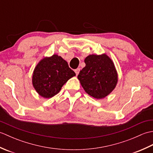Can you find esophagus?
Wrapping results in <instances>:
<instances>
[{
	"label": "esophagus",
	"mask_w": 153,
	"mask_h": 153,
	"mask_svg": "<svg viewBox=\"0 0 153 153\" xmlns=\"http://www.w3.org/2000/svg\"><path fill=\"white\" fill-rule=\"evenodd\" d=\"M79 70H80L79 68H77V69H76V70H74L75 73H76V76H77V75H78V74L79 72Z\"/></svg>",
	"instance_id": "1"
}]
</instances>
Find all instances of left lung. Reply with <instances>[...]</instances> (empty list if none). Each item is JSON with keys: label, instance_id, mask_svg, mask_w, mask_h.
Returning <instances> with one entry per match:
<instances>
[{"label": "left lung", "instance_id": "1", "mask_svg": "<svg viewBox=\"0 0 153 153\" xmlns=\"http://www.w3.org/2000/svg\"><path fill=\"white\" fill-rule=\"evenodd\" d=\"M85 66L77 78L85 91L97 99L111 93L118 83V76L112 60L106 54H90L84 60Z\"/></svg>", "mask_w": 153, "mask_h": 153}]
</instances>
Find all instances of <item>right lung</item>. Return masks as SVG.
<instances>
[{
	"instance_id": "obj_1",
	"label": "right lung",
	"mask_w": 153,
	"mask_h": 153,
	"mask_svg": "<svg viewBox=\"0 0 153 153\" xmlns=\"http://www.w3.org/2000/svg\"><path fill=\"white\" fill-rule=\"evenodd\" d=\"M76 73L67 62L54 54L39 62L32 75V84L36 92L45 99H50L60 92L68 79Z\"/></svg>"
}]
</instances>
